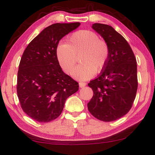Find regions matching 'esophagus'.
<instances>
[{"mask_svg": "<svg viewBox=\"0 0 155 155\" xmlns=\"http://www.w3.org/2000/svg\"><path fill=\"white\" fill-rule=\"evenodd\" d=\"M85 85H86L85 83H83V82H80L79 83V87H84Z\"/></svg>", "mask_w": 155, "mask_h": 155, "instance_id": "34e87169", "label": "esophagus"}]
</instances>
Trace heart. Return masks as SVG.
Masks as SVG:
<instances>
[{
    "mask_svg": "<svg viewBox=\"0 0 155 155\" xmlns=\"http://www.w3.org/2000/svg\"><path fill=\"white\" fill-rule=\"evenodd\" d=\"M109 52L107 41L89 30L76 31L68 37L67 44L60 43L56 48L57 60L67 74L72 72L77 63L76 57L80 55L81 64L72 73L73 77L80 81L88 80L95 72H101L108 61Z\"/></svg>",
    "mask_w": 155,
    "mask_h": 155,
    "instance_id": "obj_1",
    "label": "heart"
}]
</instances>
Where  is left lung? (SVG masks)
Instances as JSON below:
<instances>
[{"instance_id":"obj_1","label":"left lung","mask_w":155,"mask_h":155,"mask_svg":"<svg viewBox=\"0 0 155 155\" xmlns=\"http://www.w3.org/2000/svg\"><path fill=\"white\" fill-rule=\"evenodd\" d=\"M92 28L107 41L110 52L101 74L88 83L94 92L88 110L101 121H115L133 106L138 85L137 61L127 41L111 26L95 23Z\"/></svg>"}]
</instances>
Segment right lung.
<instances>
[{
  "instance_id": "obj_1",
  "label": "right lung",
  "mask_w": 155,
  "mask_h": 155,
  "mask_svg": "<svg viewBox=\"0 0 155 155\" xmlns=\"http://www.w3.org/2000/svg\"><path fill=\"white\" fill-rule=\"evenodd\" d=\"M79 22L56 23L46 27L28 44L21 58L17 94L25 114L39 122H49L61 115L68 97L78 83L62 71L56 55L59 40Z\"/></svg>"
}]
</instances>
